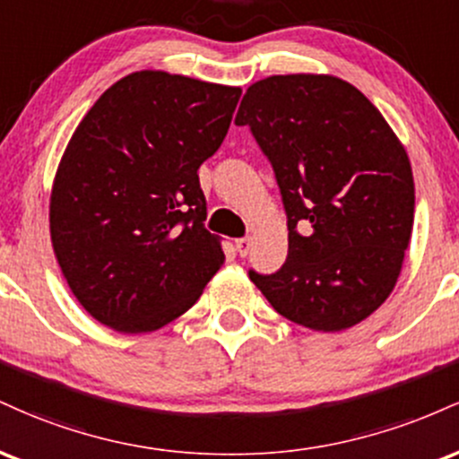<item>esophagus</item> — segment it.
Here are the masks:
<instances>
[{
	"instance_id": "1",
	"label": "esophagus",
	"mask_w": 459,
	"mask_h": 459,
	"mask_svg": "<svg viewBox=\"0 0 459 459\" xmlns=\"http://www.w3.org/2000/svg\"><path fill=\"white\" fill-rule=\"evenodd\" d=\"M235 246H237V252H239V256H246L247 252H250L252 241L247 239V237H241V239L235 241Z\"/></svg>"
}]
</instances>
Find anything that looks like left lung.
Wrapping results in <instances>:
<instances>
[{"label": "left lung", "instance_id": "8db88e82", "mask_svg": "<svg viewBox=\"0 0 459 459\" xmlns=\"http://www.w3.org/2000/svg\"><path fill=\"white\" fill-rule=\"evenodd\" d=\"M235 125L250 127L281 187L289 255L250 281L276 313L319 332L360 324L391 296L414 222L408 152L380 109L332 75L252 83Z\"/></svg>", "mask_w": 459, "mask_h": 459}]
</instances>
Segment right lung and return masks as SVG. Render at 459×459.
<instances>
[{
    "mask_svg": "<svg viewBox=\"0 0 459 459\" xmlns=\"http://www.w3.org/2000/svg\"><path fill=\"white\" fill-rule=\"evenodd\" d=\"M239 97L241 88L140 71L83 116L57 166L49 226L68 287L97 321L160 330L220 270L198 168L222 144Z\"/></svg>",
    "mask_w": 459,
    "mask_h": 459,
    "instance_id": "add662e5",
    "label": "right lung"
}]
</instances>
